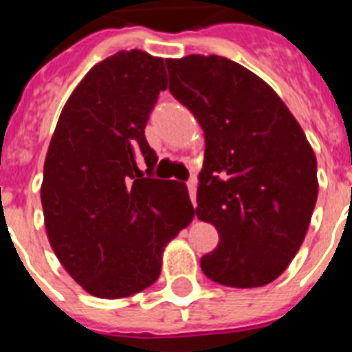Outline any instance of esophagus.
<instances>
[{"mask_svg": "<svg viewBox=\"0 0 352 352\" xmlns=\"http://www.w3.org/2000/svg\"><path fill=\"white\" fill-rule=\"evenodd\" d=\"M188 192H190V199H192L193 206H197V184H195V181L188 182Z\"/></svg>", "mask_w": 352, "mask_h": 352, "instance_id": "1", "label": "esophagus"}]
</instances>
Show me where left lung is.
<instances>
[{
    "mask_svg": "<svg viewBox=\"0 0 352 352\" xmlns=\"http://www.w3.org/2000/svg\"><path fill=\"white\" fill-rule=\"evenodd\" d=\"M170 91L204 131L201 221L219 245L201 257L212 281L254 289L279 278L300 250L318 199L316 155L270 85L217 54L166 60Z\"/></svg>",
    "mask_w": 352,
    "mask_h": 352,
    "instance_id": "obj_1",
    "label": "left lung"
}]
</instances>
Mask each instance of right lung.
Returning a JSON list of instances; mask_svg holds the SVG:
<instances>
[{
	"mask_svg": "<svg viewBox=\"0 0 352 352\" xmlns=\"http://www.w3.org/2000/svg\"><path fill=\"white\" fill-rule=\"evenodd\" d=\"M166 87L162 58L117 52L76 85L49 144L47 237L69 276L96 298L118 300L153 285L166 245L195 214L186 184L151 179L157 153L144 127Z\"/></svg>",
	"mask_w": 352,
	"mask_h": 352,
	"instance_id": "add662e5",
	"label": "right lung"
}]
</instances>
